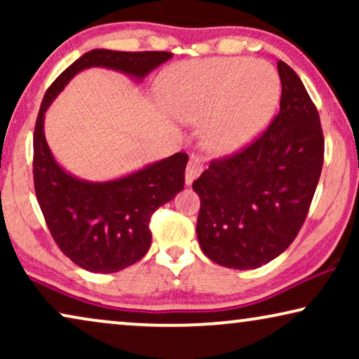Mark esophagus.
Segmentation results:
<instances>
[{"instance_id": "34e87169", "label": "esophagus", "mask_w": 359, "mask_h": 359, "mask_svg": "<svg viewBox=\"0 0 359 359\" xmlns=\"http://www.w3.org/2000/svg\"><path fill=\"white\" fill-rule=\"evenodd\" d=\"M203 173V161H201L199 158H196V156H193V158L189 160L188 166H186V171H184V184L186 186H191L194 183V180L198 178V176Z\"/></svg>"}]
</instances>
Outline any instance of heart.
Returning <instances> with one entry per match:
<instances>
[{
    "mask_svg": "<svg viewBox=\"0 0 359 359\" xmlns=\"http://www.w3.org/2000/svg\"><path fill=\"white\" fill-rule=\"evenodd\" d=\"M160 91L171 114L203 126L210 154L229 156L257 139L281 100V78L271 63L214 58L170 67Z\"/></svg>",
    "mask_w": 359,
    "mask_h": 359,
    "instance_id": "b5f03b06",
    "label": "heart"
}]
</instances>
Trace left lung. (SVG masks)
Returning <instances> with one entry per match:
<instances>
[{"instance_id":"obj_1","label":"left lung","mask_w":359,"mask_h":359,"mask_svg":"<svg viewBox=\"0 0 359 359\" xmlns=\"http://www.w3.org/2000/svg\"><path fill=\"white\" fill-rule=\"evenodd\" d=\"M278 72L281 104L268 130L193 183L201 250L227 268L253 269L279 257L297 237L322 173L317 107L287 63L279 60Z\"/></svg>"}]
</instances>
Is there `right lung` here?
I'll use <instances>...</instances> for the list:
<instances>
[{"mask_svg": "<svg viewBox=\"0 0 359 359\" xmlns=\"http://www.w3.org/2000/svg\"><path fill=\"white\" fill-rule=\"evenodd\" d=\"M171 57L170 52L93 48L73 62L43 96L34 130L36 196L53 240L86 271L116 273L145 257L151 243V214L184 188L188 155L178 151L109 181L81 180L53 156L43 132L46 112L83 70L107 68L142 81Z\"/></svg>", "mask_w": 359, "mask_h": 359, "instance_id": "add662e5", "label": "right lung"}]
</instances>
